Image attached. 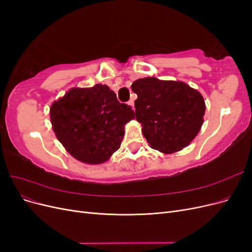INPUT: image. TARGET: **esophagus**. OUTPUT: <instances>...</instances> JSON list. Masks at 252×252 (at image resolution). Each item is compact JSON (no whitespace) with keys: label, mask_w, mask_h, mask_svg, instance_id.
Listing matches in <instances>:
<instances>
[{"label":"esophagus","mask_w":252,"mask_h":252,"mask_svg":"<svg viewBox=\"0 0 252 252\" xmlns=\"http://www.w3.org/2000/svg\"><path fill=\"white\" fill-rule=\"evenodd\" d=\"M128 105L130 106V107L134 110V102H133V100H130V101H129V102H128Z\"/></svg>","instance_id":"obj_1"}]
</instances>
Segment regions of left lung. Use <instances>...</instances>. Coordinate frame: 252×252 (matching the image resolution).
<instances>
[{
  "mask_svg": "<svg viewBox=\"0 0 252 252\" xmlns=\"http://www.w3.org/2000/svg\"><path fill=\"white\" fill-rule=\"evenodd\" d=\"M131 89L138 95L136 121L152 149L174 154L187 147L200 132L206 110L200 91L182 81L154 77L134 81Z\"/></svg>",
  "mask_w": 252,
  "mask_h": 252,
  "instance_id": "left-lung-1",
  "label": "left lung"
}]
</instances>
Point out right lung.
Here are the masks:
<instances>
[{
  "label": "right lung",
  "instance_id": "obj_1",
  "mask_svg": "<svg viewBox=\"0 0 252 252\" xmlns=\"http://www.w3.org/2000/svg\"><path fill=\"white\" fill-rule=\"evenodd\" d=\"M57 139L78 161L107 162L123 140L125 125L134 118L130 106L121 104L107 85L70 88L50 106Z\"/></svg>",
  "mask_w": 252,
  "mask_h": 252
}]
</instances>
